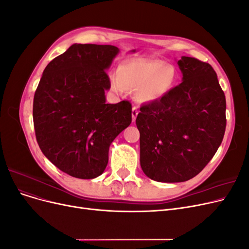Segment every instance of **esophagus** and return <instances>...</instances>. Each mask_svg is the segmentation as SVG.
I'll use <instances>...</instances> for the list:
<instances>
[{"instance_id":"esophagus-1","label":"esophagus","mask_w":249,"mask_h":249,"mask_svg":"<svg viewBox=\"0 0 249 249\" xmlns=\"http://www.w3.org/2000/svg\"><path fill=\"white\" fill-rule=\"evenodd\" d=\"M138 108L137 107H133V109H132V119H133V122H135V120H136V117H137V115H138Z\"/></svg>"}]
</instances>
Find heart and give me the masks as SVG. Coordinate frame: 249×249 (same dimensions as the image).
I'll use <instances>...</instances> for the list:
<instances>
[{
	"mask_svg": "<svg viewBox=\"0 0 249 249\" xmlns=\"http://www.w3.org/2000/svg\"><path fill=\"white\" fill-rule=\"evenodd\" d=\"M175 67L158 60H134L120 65L118 73L111 76V86L116 92L124 88L135 90L139 103H153L167 94L175 85Z\"/></svg>",
	"mask_w": 249,
	"mask_h": 249,
	"instance_id": "obj_1",
	"label": "heart"
}]
</instances>
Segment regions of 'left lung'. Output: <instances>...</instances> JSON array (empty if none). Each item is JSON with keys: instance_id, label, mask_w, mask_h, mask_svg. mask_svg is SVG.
<instances>
[{"instance_id": "obj_1", "label": "left lung", "mask_w": 249, "mask_h": 249, "mask_svg": "<svg viewBox=\"0 0 249 249\" xmlns=\"http://www.w3.org/2000/svg\"><path fill=\"white\" fill-rule=\"evenodd\" d=\"M178 64L183 82L141 106L136 118L141 168L163 183L197 176L220 146L227 125L225 95L213 67L186 56Z\"/></svg>"}]
</instances>
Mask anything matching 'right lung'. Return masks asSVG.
I'll list each match as a JSON object with an SVG mask.
<instances>
[{"mask_svg": "<svg viewBox=\"0 0 249 249\" xmlns=\"http://www.w3.org/2000/svg\"><path fill=\"white\" fill-rule=\"evenodd\" d=\"M119 49L74 43L53 59L34 94L33 122L43 155L78 178L101 176L112 141L132 122L129 101L106 104L107 70Z\"/></svg>", "mask_w": 249, "mask_h": 249, "instance_id": "add662e5", "label": "right lung"}]
</instances>
